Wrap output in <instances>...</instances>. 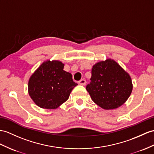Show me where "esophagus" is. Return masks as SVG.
Wrapping results in <instances>:
<instances>
[{
	"label": "esophagus",
	"instance_id": "esophagus-1",
	"mask_svg": "<svg viewBox=\"0 0 154 154\" xmlns=\"http://www.w3.org/2000/svg\"><path fill=\"white\" fill-rule=\"evenodd\" d=\"M78 84L81 85H85L86 84V81L85 80H81L78 82Z\"/></svg>",
	"mask_w": 154,
	"mask_h": 154
}]
</instances>
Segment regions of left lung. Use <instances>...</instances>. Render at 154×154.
<instances>
[{
	"label": "left lung",
	"instance_id": "8db88e82",
	"mask_svg": "<svg viewBox=\"0 0 154 154\" xmlns=\"http://www.w3.org/2000/svg\"><path fill=\"white\" fill-rule=\"evenodd\" d=\"M90 80L86 89L93 102L105 110L115 109L122 106L133 90L129 74L111 59L93 65Z\"/></svg>",
	"mask_w": 154,
	"mask_h": 154
}]
</instances>
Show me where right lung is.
<instances>
[{
  "instance_id": "1",
  "label": "right lung",
  "mask_w": 154,
  "mask_h": 154,
  "mask_svg": "<svg viewBox=\"0 0 154 154\" xmlns=\"http://www.w3.org/2000/svg\"><path fill=\"white\" fill-rule=\"evenodd\" d=\"M64 64L59 61H44L28 83V92L37 106L45 109H55L67 100L78 84L72 74L63 70Z\"/></svg>"
}]
</instances>
